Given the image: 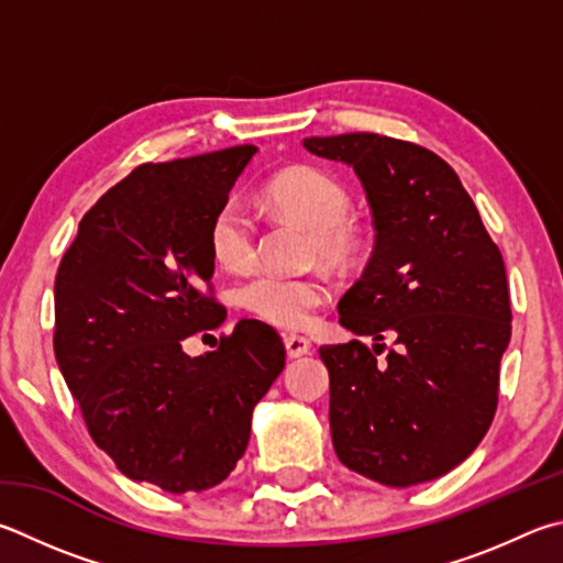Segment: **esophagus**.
Wrapping results in <instances>:
<instances>
[{
    "mask_svg": "<svg viewBox=\"0 0 563 563\" xmlns=\"http://www.w3.org/2000/svg\"><path fill=\"white\" fill-rule=\"evenodd\" d=\"M285 350H288V354L292 356H302V354H308L310 352V346H312V342L308 340V336H302V334H285Z\"/></svg>",
    "mask_w": 563,
    "mask_h": 563,
    "instance_id": "esophagus-1",
    "label": "esophagus"
}]
</instances>
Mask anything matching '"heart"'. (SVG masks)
<instances>
[{
    "instance_id": "1",
    "label": "heart",
    "mask_w": 563,
    "mask_h": 563,
    "mask_svg": "<svg viewBox=\"0 0 563 563\" xmlns=\"http://www.w3.org/2000/svg\"><path fill=\"white\" fill-rule=\"evenodd\" d=\"M265 197L275 209L298 219L314 231V246L324 258L346 261L356 251V231L346 213L352 197L334 175L317 167H290L275 175ZM209 249L227 271L249 268L255 258V219L246 203L231 197L213 211L209 223ZM330 288L320 275H288L261 271L239 285L236 300L243 310L263 322L300 327L314 308L327 302Z\"/></svg>"
}]
</instances>
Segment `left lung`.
<instances>
[{"label":"left lung","mask_w":563,"mask_h":563,"mask_svg":"<svg viewBox=\"0 0 563 563\" xmlns=\"http://www.w3.org/2000/svg\"><path fill=\"white\" fill-rule=\"evenodd\" d=\"M302 147L354 169L376 231L362 278L336 305L340 324L369 334L374 354L362 342L320 346L334 453L374 483H428L493 423L512 334L503 253L431 150L374 132L305 137ZM386 333L397 350L376 365Z\"/></svg>","instance_id":"1"}]
</instances>
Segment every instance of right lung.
Returning <instances> with one entry per match:
<instances>
[{
	"mask_svg": "<svg viewBox=\"0 0 563 563\" xmlns=\"http://www.w3.org/2000/svg\"><path fill=\"white\" fill-rule=\"evenodd\" d=\"M255 152L137 167L80 219L56 273L54 352L90 435L122 475L175 495L229 477L285 366L278 332L258 320L207 354L181 350L223 322L203 295L209 223Z\"/></svg>",
	"mask_w": 563,
	"mask_h": 563,
	"instance_id": "obj_1",
	"label": "right lung"
}]
</instances>
